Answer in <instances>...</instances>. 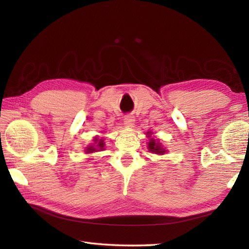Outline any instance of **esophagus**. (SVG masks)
I'll return each mask as SVG.
<instances>
[{"label": "esophagus", "mask_w": 249, "mask_h": 249, "mask_svg": "<svg viewBox=\"0 0 249 249\" xmlns=\"http://www.w3.org/2000/svg\"><path fill=\"white\" fill-rule=\"evenodd\" d=\"M135 123V116L131 115V114H127L125 115L124 118V124L126 126H128V127H133Z\"/></svg>", "instance_id": "34e87169"}]
</instances>
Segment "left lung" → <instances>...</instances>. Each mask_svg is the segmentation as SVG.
<instances>
[{
  "mask_svg": "<svg viewBox=\"0 0 249 249\" xmlns=\"http://www.w3.org/2000/svg\"><path fill=\"white\" fill-rule=\"evenodd\" d=\"M147 135H149V133H147ZM147 147H149V150L151 152L155 153V154L162 155V154H165V153L167 152V150L163 149L160 142H158L157 140H155L154 138H151V136H150V142H149V144H147Z\"/></svg>",
  "mask_w": 249,
  "mask_h": 249,
  "instance_id": "left-lung-1",
  "label": "left lung"
}]
</instances>
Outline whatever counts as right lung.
<instances>
[{
	"mask_svg": "<svg viewBox=\"0 0 249 249\" xmlns=\"http://www.w3.org/2000/svg\"><path fill=\"white\" fill-rule=\"evenodd\" d=\"M104 145H105V142H104L103 139L95 138V139H94V144L89 145V146L87 147L86 153H87V154H89V153L102 151V150H104Z\"/></svg>",
	"mask_w": 249,
	"mask_h": 249,
	"instance_id": "right-lung-1",
	"label": "right lung"
}]
</instances>
